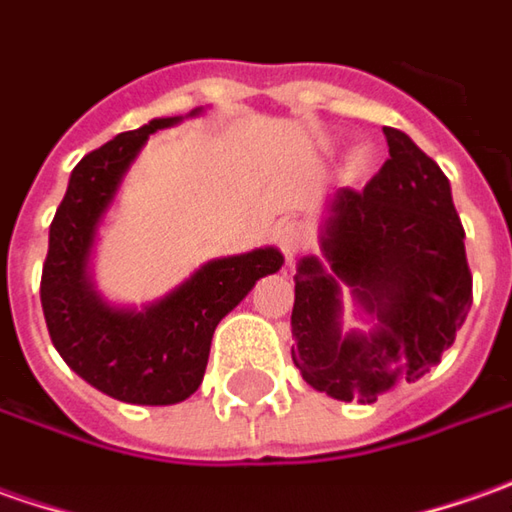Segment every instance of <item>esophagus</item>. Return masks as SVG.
<instances>
[{
    "label": "esophagus",
    "instance_id": "esophagus-1",
    "mask_svg": "<svg viewBox=\"0 0 512 512\" xmlns=\"http://www.w3.org/2000/svg\"><path fill=\"white\" fill-rule=\"evenodd\" d=\"M274 235H277V243H280V249L286 252V255H294V252H300L306 243H309V229H306V223L303 221H283L277 223V229H274Z\"/></svg>",
    "mask_w": 512,
    "mask_h": 512
}]
</instances>
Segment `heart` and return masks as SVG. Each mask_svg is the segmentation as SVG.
<instances>
[{
    "label": "heart",
    "mask_w": 512,
    "mask_h": 512,
    "mask_svg": "<svg viewBox=\"0 0 512 512\" xmlns=\"http://www.w3.org/2000/svg\"><path fill=\"white\" fill-rule=\"evenodd\" d=\"M365 164H368V152L360 150V152H357V155H354V167L362 169V167H365Z\"/></svg>",
    "instance_id": "obj_1"
}]
</instances>
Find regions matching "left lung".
Listing matches in <instances>:
<instances>
[{"instance_id": "left-lung-1", "label": "left lung", "mask_w": 512, "mask_h": 512, "mask_svg": "<svg viewBox=\"0 0 512 512\" xmlns=\"http://www.w3.org/2000/svg\"><path fill=\"white\" fill-rule=\"evenodd\" d=\"M388 161L365 189H340L323 226V260L294 274L291 360L314 391L377 402L399 379L425 377L448 351L473 303L465 229L439 164L402 130L382 127ZM348 285L378 320L342 334Z\"/></svg>"}]
</instances>
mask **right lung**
<instances>
[{"label": "right lung", "instance_id": "obj_1", "mask_svg": "<svg viewBox=\"0 0 512 512\" xmlns=\"http://www.w3.org/2000/svg\"><path fill=\"white\" fill-rule=\"evenodd\" d=\"M178 121L181 115L152 118L81 158L50 223L42 269V309L56 351L84 382L130 405H175L192 397L218 323L260 277L283 266V255L266 246L203 263L178 289L141 311L115 309L98 297L87 274L98 223L147 138Z\"/></svg>", "mask_w": 512, "mask_h": 512}]
</instances>
